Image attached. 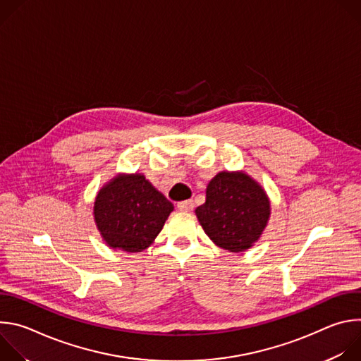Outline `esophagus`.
<instances>
[{
    "label": "esophagus",
    "mask_w": 361,
    "mask_h": 361,
    "mask_svg": "<svg viewBox=\"0 0 361 361\" xmlns=\"http://www.w3.org/2000/svg\"><path fill=\"white\" fill-rule=\"evenodd\" d=\"M177 207L180 212H184V213H188L194 209V201L192 200H185V201H181L177 204Z\"/></svg>",
    "instance_id": "1"
}]
</instances>
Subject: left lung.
<instances>
[{
  "instance_id": "obj_1",
  "label": "left lung",
  "mask_w": 361,
  "mask_h": 361,
  "mask_svg": "<svg viewBox=\"0 0 361 361\" xmlns=\"http://www.w3.org/2000/svg\"><path fill=\"white\" fill-rule=\"evenodd\" d=\"M271 214L270 198L245 171H220L207 184L195 216L210 240L230 252H243L260 240Z\"/></svg>"
}]
</instances>
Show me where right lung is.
Instances as JSON below:
<instances>
[{
  "label": "right lung",
  "mask_w": 361,
  "mask_h": 361,
  "mask_svg": "<svg viewBox=\"0 0 361 361\" xmlns=\"http://www.w3.org/2000/svg\"><path fill=\"white\" fill-rule=\"evenodd\" d=\"M173 210V202L144 174L120 173L98 190L92 214L109 247L140 252L154 243Z\"/></svg>",
  "instance_id": "right-lung-1"
}]
</instances>
